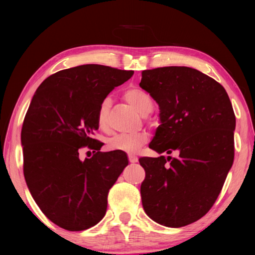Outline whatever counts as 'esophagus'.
<instances>
[{
	"instance_id": "1",
	"label": "esophagus",
	"mask_w": 255,
	"mask_h": 255,
	"mask_svg": "<svg viewBox=\"0 0 255 255\" xmlns=\"http://www.w3.org/2000/svg\"><path fill=\"white\" fill-rule=\"evenodd\" d=\"M128 159H129V162H131V163H136V162H138V158L133 154H129Z\"/></svg>"
}]
</instances>
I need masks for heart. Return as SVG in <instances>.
Returning a JSON list of instances; mask_svg holds the SVG:
<instances>
[{
  "label": "heart",
  "mask_w": 255,
  "mask_h": 255,
  "mask_svg": "<svg viewBox=\"0 0 255 255\" xmlns=\"http://www.w3.org/2000/svg\"><path fill=\"white\" fill-rule=\"evenodd\" d=\"M125 99L136 110L140 115L145 116L152 111L153 102L151 96L139 88H131L125 92ZM111 107V99H106L101 102L97 110V124L101 128H106L108 124V112ZM148 136L144 132L136 133H118L108 139V149L114 151H124V152L133 153L139 147L147 141Z\"/></svg>",
  "instance_id": "heart-1"
}]
</instances>
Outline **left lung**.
<instances>
[{"mask_svg": "<svg viewBox=\"0 0 255 255\" xmlns=\"http://www.w3.org/2000/svg\"><path fill=\"white\" fill-rule=\"evenodd\" d=\"M139 85L160 110L149 148L180 153L139 159L143 209L155 223L180 228L207 214L220 194L234 163L236 116L224 86L196 69L144 70Z\"/></svg>", "mask_w": 255, "mask_h": 255, "instance_id": "obj_1", "label": "left lung"}]
</instances>
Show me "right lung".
<instances>
[{
  "label": "right lung",
  "mask_w": 255,
  "mask_h": 255,
  "mask_svg": "<svg viewBox=\"0 0 255 255\" xmlns=\"http://www.w3.org/2000/svg\"><path fill=\"white\" fill-rule=\"evenodd\" d=\"M133 71L100 64L61 70L32 96L21 128L25 181L38 207L69 231L89 229L106 214L107 194L128 165L124 151L100 152L91 138L99 129L101 102ZM96 150L81 161L82 146Z\"/></svg>",
  "instance_id": "obj_1"
}]
</instances>
